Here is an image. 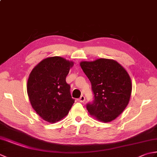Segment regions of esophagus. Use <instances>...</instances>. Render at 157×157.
<instances>
[{
  "label": "esophagus",
  "instance_id": "1",
  "mask_svg": "<svg viewBox=\"0 0 157 157\" xmlns=\"http://www.w3.org/2000/svg\"><path fill=\"white\" fill-rule=\"evenodd\" d=\"M78 101L80 102H83L85 101V97L83 95H82L80 97H79V98H78Z\"/></svg>",
  "mask_w": 157,
  "mask_h": 157
}]
</instances>
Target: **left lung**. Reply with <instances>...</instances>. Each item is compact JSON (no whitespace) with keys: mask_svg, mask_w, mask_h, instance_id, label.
<instances>
[{"mask_svg":"<svg viewBox=\"0 0 157 157\" xmlns=\"http://www.w3.org/2000/svg\"><path fill=\"white\" fill-rule=\"evenodd\" d=\"M80 66L94 93L92 102L86 105L88 112L103 122H110L121 114L132 93L131 79L126 70L114 60L98 59L82 61Z\"/></svg>","mask_w":157,"mask_h":157,"instance_id":"1","label":"left lung"}]
</instances>
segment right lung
Returning a JSON list of instances; mask_svg holds the SVG:
<instances>
[{
	"label": "right lung",
	"mask_w": 157,
	"mask_h": 157,
	"mask_svg": "<svg viewBox=\"0 0 157 157\" xmlns=\"http://www.w3.org/2000/svg\"><path fill=\"white\" fill-rule=\"evenodd\" d=\"M73 65L72 61L52 56L40 62L29 75L27 91L32 106L49 123L64 118L74 103L70 85L66 82Z\"/></svg>",
	"instance_id": "right-lung-1"
}]
</instances>
